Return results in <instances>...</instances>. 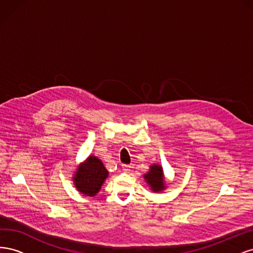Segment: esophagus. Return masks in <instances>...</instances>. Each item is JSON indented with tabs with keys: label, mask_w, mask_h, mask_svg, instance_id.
I'll return each instance as SVG.
<instances>
[{
	"label": "esophagus",
	"mask_w": 253,
	"mask_h": 253,
	"mask_svg": "<svg viewBox=\"0 0 253 253\" xmlns=\"http://www.w3.org/2000/svg\"><path fill=\"white\" fill-rule=\"evenodd\" d=\"M132 168H133L132 165H124L122 166V170H124V172L126 173H129L132 171Z\"/></svg>",
	"instance_id": "34e87169"
}]
</instances>
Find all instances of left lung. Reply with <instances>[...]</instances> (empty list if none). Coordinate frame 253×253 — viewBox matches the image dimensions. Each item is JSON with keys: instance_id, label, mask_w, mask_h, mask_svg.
Instances as JSON below:
<instances>
[{"instance_id": "left-lung-1", "label": "left lung", "mask_w": 253, "mask_h": 253, "mask_svg": "<svg viewBox=\"0 0 253 253\" xmlns=\"http://www.w3.org/2000/svg\"><path fill=\"white\" fill-rule=\"evenodd\" d=\"M145 181L154 192H162L166 189V182L164 178V171L162 166L152 165L147 174L143 175Z\"/></svg>"}]
</instances>
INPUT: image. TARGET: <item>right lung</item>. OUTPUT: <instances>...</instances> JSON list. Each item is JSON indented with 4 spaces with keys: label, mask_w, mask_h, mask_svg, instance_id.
<instances>
[{
    "label": "right lung",
    "mask_w": 253,
    "mask_h": 253,
    "mask_svg": "<svg viewBox=\"0 0 253 253\" xmlns=\"http://www.w3.org/2000/svg\"><path fill=\"white\" fill-rule=\"evenodd\" d=\"M109 172L100 159L89 156L74 174V183L79 192L86 196H95L101 189Z\"/></svg>",
    "instance_id": "obj_1"
}]
</instances>
